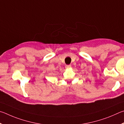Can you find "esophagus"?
Wrapping results in <instances>:
<instances>
[{
	"label": "esophagus",
	"instance_id": "34e87169",
	"mask_svg": "<svg viewBox=\"0 0 124 124\" xmlns=\"http://www.w3.org/2000/svg\"><path fill=\"white\" fill-rule=\"evenodd\" d=\"M71 67V66L70 65H68L65 66V68L66 69H69V68H70Z\"/></svg>",
	"mask_w": 124,
	"mask_h": 124
}]
</instances>
